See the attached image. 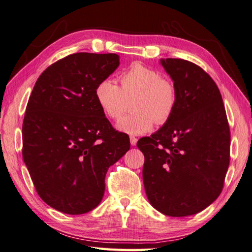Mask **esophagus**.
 Returning <instances> with one entry per match:
<instances>
[{
  "label": "esophagus",
  "instance_id": "obj_1",
  "mask_svg": "<svg viewBox=\"0 0 252 252\" xmlns=\"http://www.w3.org/2000/svg\"><path fill=\"white\" fill-rule=\"evenodd\" d=\"M136 143H138V139H136L135 136H130V144L132 146H135Z\"/></svg>",
  "mask_w": 252,
  "mask_h": 252
}]
</instances>
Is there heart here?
Returning a JSON list of instances; mask_svg holds the SVG:
<instances>
[{"instance_id": "1", "label": "heart", "mask_w": 252, "mask_h": 252, "mask_svg": "<svg viewBox=\"0 0 252 252\" xmlns=\"http://www.w3.org/2000/svg\"><path fill=\"white\" fill-rule=\"evenodd\" d=\"M120 84L110 79L97 83L94 96L102 111L112 120L119 119L131 101L133 111L117 124L119 130L128 134H142L163 125L174 112L178 93L174 84L162 78L154 68L133 63L120 75Z\"/></svg>"}]
</instances>
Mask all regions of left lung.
Returning <instances> with one entry per match:
<instances>
[{
	"label": "left lung",
	"mask_w": 252,
	"mask_h": 252,
	"mask_svg": "<svg viewBox=\"0 0 252 252\" xmlns=\"http://www.w3.org/2000/svg\"><path fill=\"white\" fill-rule=\"evenodd\" d=\"M178 93L171 118L139 140L148 201L168 217H187L215 202L230 159V131L220 90L200 66L162 59Z\"/></svg>",
	"instance_id": "1"
}]
</instances>
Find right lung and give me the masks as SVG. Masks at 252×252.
Here are the masks:
<instances>
[{
	"instance_id": "obj_1",
	"label": "right lung",
	"mask_w": 252,
	"mask_h": 252,
	"mask_svg": "<svg viewBox=\"0 0 252 252\" xmlns=\"http://www.w3.org/2000/svg\"><path fill=\"white\" fill-rule=\"evenodd\" d=\"M119 65L116 53H73L45 69L30 94L23 159L41 199L67 215L100 204L108 168L130 148L94 96L97 83Z\"/></svg>"
}]
</instances>
